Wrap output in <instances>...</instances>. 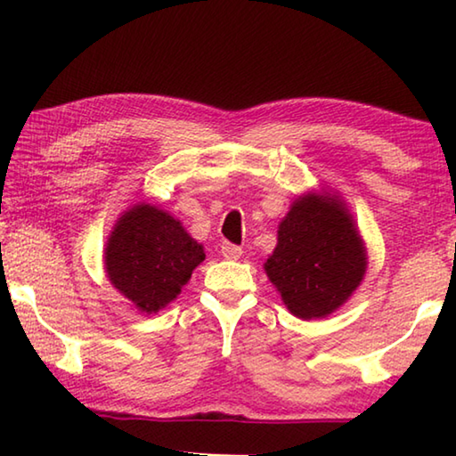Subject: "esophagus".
<instances>
[{
  "instance_id": "1",
  "label": "esophagus",
  "mask_w": 456,
  "mask_h": 456,
  "mask_svg": "<svg viewBox=\"0 0 456 456\" xmlns=\"http://www.w3.org/2000/svg\"><path fill=\"white\" fill-rule=\"evenodd\" d=\"M241 247L239 245H233V243H229V241H223L221 243V256L225 257V259H239L241 257Z\"/></svg>"
}]
</instances>
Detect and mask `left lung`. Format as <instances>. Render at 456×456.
Listing matches in <instances>:
<instances>
[{
  "label": "left lung",
  "mask_w": 456,
  "mask_h": 456,
  "mask_svg": "<svg viewBox=\"0 0 456 456\" xmlns=\"http://www.w3.org/2000/svg\"><path fill=\"white\" fill-rule=\"evenodd\" d=\"M366 249L352 215L336 195H304L277 229L265 273L288 310L326 318L348 302L366 273Z\"/></svg>",
  "instance_id": "1"
}]
</instances>
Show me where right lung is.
Masks as SVG:
<instances>
[{"label":"right lung","instance_id":"1","mask_svg":"<svg viewBox=\"0 0 456 456\" xmlns=\"http://www.w3.org/2000/svg\"><path fill=\"white\" fill-rule=\"evenodd\" d=\"M203 259V245L181 221L146 203L122 215L104 251L108 280L146 314L171 304Z\"/></svg>","mask_w":456,"mask_h":456}]
</instances>
